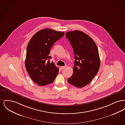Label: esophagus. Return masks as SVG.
Listing matches in <instances>:
<instances>
[{
	"label": "esophagus",
	"instance_id": "1",
	"mask_svg": "<svg viewBox=\"0 0 125 125\" xmlns=\"http://www.w3.org/2000/svg\"><path fill=\"white\" fill-rule=\"evenodd\" d=\"M65 66H60V68L61 69H64V68H65Z\"/></svg>",
	"mask_w": 125,
	"mask_h": 125
}]
</instances>
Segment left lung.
Wrapping results in <instances>:
<instances>
[{"label": "left lung", "instance_id": "1", "mask_svg": "<svg viewBox=\"0 0 125 125\" xmlns=\"http://www.w3.org/2000/svg\"><path fill=\"white\" fill-rule=\"evenodd\" d=\"M65 36L73 50L74 65L68 83L81 88L89 84L99 71L100 60L95 42L88 35L79 30L67 32Z\"/></svg>", "mask_w": 125, "mask_h": 125}]
</instances>
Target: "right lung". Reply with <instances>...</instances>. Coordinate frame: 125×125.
Listing matches in <instances>:
<instances>
[{
  "mask_svg": "<svg viewBox=\"0 0 125 125\" xmlns=\"http://www.w3.org/2000/svg\"><path fill=\"white\" fill-rule=\"evenodd\" d=\"M64 34V32L43 29L36 33L28 44L25 67L33 81L40 86L52 83L59 73V68L50 61V50Z\"/></svg>",
  "mask_w": 125,
  "mask_h": 125,
  "instance_id": "obj_1",
  "label": "right lung"
}]
</instances>
